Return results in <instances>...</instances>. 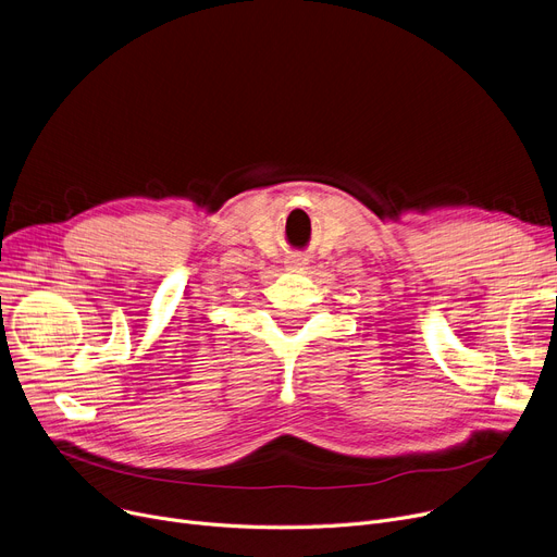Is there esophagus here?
<instances>
[{"label": "esophagus", "mask_w": 557, "mask_h": 557, "mask_svg": "<svg viewBox=\"0 0 557 557\" xmlns=\"http://www.w3.org/2000/svg\"><path fill=\"white\" fill-rule=\"evenodd\" d=\"M294 261H296V263H300V261H302V259H294Z\"/></svg>", "instance_id": "1"}]
</instances>
